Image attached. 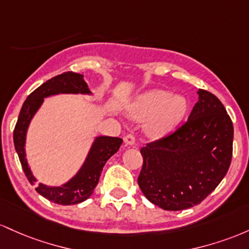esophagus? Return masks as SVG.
<instances>
[{"instance_id": "obj_1", "label": "esophagus", "mask_w": 249, "mask_h": 249, "mask_svg": "<svg viewBox=\"0 0 249 249\" xmlns=\"http://www.w3.org/2000/svg\"><path fill=\"white\" fill-rule=\"evenodd\" d=\"M125 146H133L135 143V135L134 134H127L124 138Z\"/></svg>"}]
</instances>
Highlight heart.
<instances>
[{"label":"heart","mask_w":249,"mask_h":249,"mask_svg":"<svg viewBox=\"0 0 249 249\" xmlns=\"http://www.w3.org/2000/svg\"><path fill=\"white\" fill-rule=\"evenodd\" d=\"M186 110L185 97L162 89H154L139 97L132 107V115L138 120L148 117L144 130L149 136L159 138L175 127L185 116Z\"/></svg>","instance_id":"1"}]
</instances>
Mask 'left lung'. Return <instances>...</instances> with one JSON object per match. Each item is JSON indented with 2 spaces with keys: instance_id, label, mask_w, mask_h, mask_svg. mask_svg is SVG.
I'll list each match as a JSON object with an SVG mask.
<instances>
[{
  "instance_id": "obj_1",
  "label": "left lung",
  "mask_w": 249,
  "mask_h": 249,
  "mask_svg": "<svg viewBox=\"0 0 249 249\" xmlns=\"http://www.w3.org/2000/svg\"><path fill=\"white\" fill-rule=\"evenodd\" d=\"M188 120L175 132L141 148L138 183L144 196L166 211L199 205L227 174L234 128L214 94L199 89Z\"/></svg>"
}]
</instances>
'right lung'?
Returning a JSON list of instances; mask_svg holds the SVG:
<instances>
[{
	"mask_svg": "<svg viewBox=\"0 0 249 249\" xmlns=\"http://www.w3.org/2000/svg\"><path fill=\"white\" fill-rule=\"evenodd\" d=\"M56 94H90V90L83 80V75L67 71L44 82L37 89H35L24 101L14 129V146L18 152L24 174L32 185L36 182V178L28 166L26 150H24L28 125L36 111L41 107L44 97ZM121 144L122 139L120 138L99 136L95 139L85 163L74 178L60 187H48L38 183L36 192L52 202L63 206L76 205L87 200L93 194L94 188L99 183L103 166L108 159L119 150Z\"/></svg>",
	"mask_w": 249,
	"mask_h": 249,
	"instance_id": "obj_1",
	"label": "right lung"
}]
</instances>
